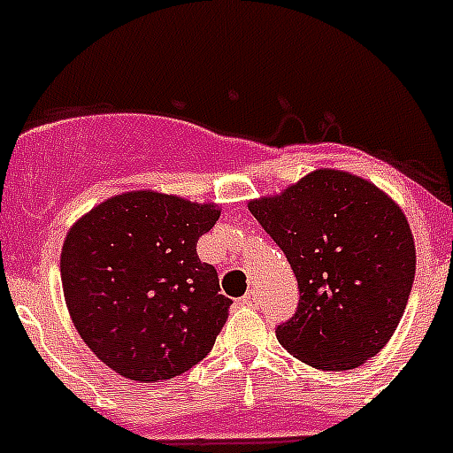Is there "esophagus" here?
Returning <instances> with one entry per match:
<instances>
[{
    "label": "esophagus",
    "instance_id": "1",
    "mask_svg": "<svg viewBox=\"0 0 453 453\" xmlns=\"http://www.w3.org/2000/svg\"><path fill=\"white\" fill-rule=\"evenodd\" d=\"M240 302L245 303V306H256V302H258V297H256V292L251 290V292H247L245 297L240 299Z\"/></svg>",
    "mask_w": 453,
    "mask_h": 453
}]
</instances>
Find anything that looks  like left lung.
Wrapping results in <instances>:
<instances>
[{
  "instance_id": "1",
  "label": "left lung",
  "mask_w": 453,
  "mask_h": 453,
  "mask_svg": "<svg viewBox=\"0 0 453 453\" xmlns=\"http://www.w3.org/2000/svg\"><path fill=\"white\" fill-rule=\"evenodd\" d=\"M250 211L297 276L299 303L276 340L318 370H354L386 347L415 279L402 208L370 181L318 170Z\"/></svg>"
}]
</instances>
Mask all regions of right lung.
Listing matches in <instances>:
<instances>
[{"label":"right lung","instance_id":"add662e5","mask_svg":"<svg viewBox=\"0 0 453 453\" xmlns=\"http://www.w3.org/2000/svg\"><path fill=\"white\" fill-rule=\"evenodd\" d=\"M219 211L161 192H124L83 215L61 251V281L79 335L131 381H165L213 349L231 299L197 240Z\"/></svg>","mask_w":453,"mask_h":453}]
</instances>
